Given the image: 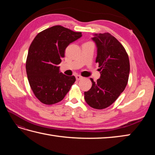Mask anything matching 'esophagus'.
Listing matches in <instances>:
<instances>
[{
    "mask_svg": "<svg viewBox=\"0 0 155 155\" xmlns=\"http://www.w3.org/2000/svg\"><path fill=\"white\" fill-rule=\"evenodd\" d=\"M83 78V77H81L80 75H76V79L77 81H80Z\"/></svg>",
    "mask_w": 155,
    "mask_h": 155,
    "instance_id": "1",
    "label": "esophagus"
}]
</instances>
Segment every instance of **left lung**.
I'll use <instances>...</instances> for the list:
<instances>
[{"mask_svg": "<svg viewBox=\"0 0 155 155\" xmlns=\"http://www.w3.org/2000/svg\"><path fill=\"white\" fill-rule=\"evenodd\" d=\"M93 40L97 47L96 62L101 77L84 92L86 103L95 109H104L113 104L123 93L128 83L129 58L125 48L108 32L96 34Z\"/></svg>", "mask_w": 155, "mask_h": 155, "instance_id": "left-lung-1", "label": "left lung"}]
</instances>
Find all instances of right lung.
Returning a JSON list of instances; mask_svg holds the SVG:
<instances>
[{
  "instance_id": "right-lung-1",
  "label": "right lung",
  "mask_w": 155,
  "mask_h": 155,
  "mask_svg": "<svg viewBox=\"0 0 155 155\" xmlns=\"http://www.w3.org/2000/svg\"><path fill=\"white\" fill-rule=\"evenodd\" d=\"M81 37V32L57 25L39 32L32 41L26 71L31 89L42 103L51 105L61 101L74 83V76L59 72L58 64L66 48Z\"/></svg>"
}]
</instances>
